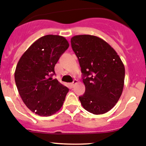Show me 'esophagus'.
<instances>
[{"instance_id": "obj_1", "label": "esophagus", "mask_w": 146, "mask_h": 146, "mask_svg": "<svg viewBox=\"0 0 146 146\" xmlns=\"http://www.w3.org/2000/svg\"><path fill=\"white\" fill-rule=\"evenodd\" d=\"M77 83H78V80H74V81H73V82L71 83V84H70L71 87H74V85H75L76 84H77Z\"/></svg>"}]
</instances>
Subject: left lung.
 Segmentation results:
<instances>
[{"label":"left lung","instance_id":"1","mask_svg":"<svg viewBox=\"0 0 146 146\" xmlns=\"http://www.w3.org/2000/svg\"><path fill=\"white\" fill-rule=\"evenodd\" d=\"M78 58L85 92L79 100L95 115L110 110L120 99L124 87L125 66L117 52L102 38L77 35L71 38Z\"/></svg>","mask_w":146,"mask_h":146}]
</instances>
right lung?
I'll return each mask as SVG.
<instances>
[{
	"label": "right lung",
	"instance_id": "1",
	"mask_svg": "<svg viewBox=\"0 0 146 146\" xmlns=\"http://www.w3.org/2000/svg\"><path fill=\"white\" fill-rule=\"evenodd\" d=\"M69 46L62 36L46 35L33 43L18 62L14 74L18 91L26 107L36 115L51 116L63 105L69 89L52 76Z\"/></svg>",
	"mask_w": 146,
	"mask_h": 146
}]
</instances>
